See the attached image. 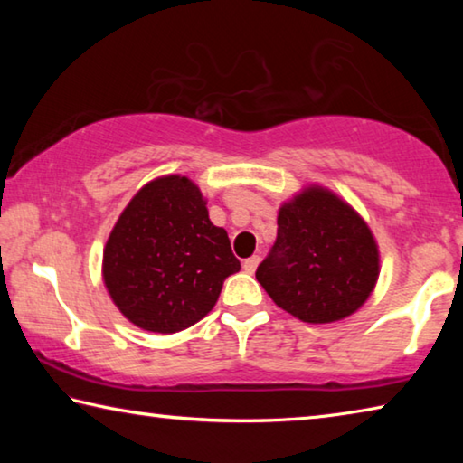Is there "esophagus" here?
I'll use <instances>...</instances> for the list:
<instances>
[{"label":"esophagus","instance_id":"34e87169","mask_svg":"<svg viewBox=\"0 0 463 463\" xmlns=\"http://www.w3.org/2000/svg\"><path fill=\"white\" fill-rule=\"evenodd\" d=\"M257 265H260V257L253 255V257H249V260L242 261V269H245L247 273H255Z\"/></svg>","mask_w":463,"mask_h":463}]
</instances>
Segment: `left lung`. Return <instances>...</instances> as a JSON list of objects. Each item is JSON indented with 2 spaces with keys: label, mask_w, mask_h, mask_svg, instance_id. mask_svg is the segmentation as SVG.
<instances>
[{
  "label": "left lung",
  "mask_w": 463,
  "mask_h": 463,
  "mask_svg": "<svg viewBox=\"0 0 463 463\" xmlns=\"http://www.w3.org/2000/svg\"><path fill=\"white\" fill-rule=\"evenodd\" d=\"M380 276L370 226L347 202L310 185L278 213V239L255 278L271 300L312 325L354 315Z\"/></svg>",
  "instance_id": "obj_1"
}]
</instances>
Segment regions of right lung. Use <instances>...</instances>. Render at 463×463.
<instances>
[{
  "label": "right lung",
  "instance_id": "add662e5",
  "mask_svg": "<svg viewBox=\"0 0 463 463\" xmlns=\"http://www.w3.org/2000/svg\"><path fill=\"white\" fill-rule=\"evenodd\" d=\"M241 263L192 179L156 177L124 208L104 249V284L132 325L177 333L214 308Z\"/></svg>",
  "mask_w": 463,
  "mask_h": 463
}]
</instances>
